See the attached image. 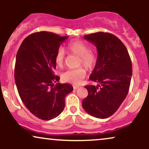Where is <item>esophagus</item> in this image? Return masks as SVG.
Here are the masks:
<instances>
[{
  "mask_svg": "<svg viewBox=\"0 0 149 149\" xmlns=\"http://www.w3.org/2000/svg\"><path fill=\"white\" fill-rule=\"evenodd\" d=\"M78 88H79V86H77V85H74V86H73V88H74V90H76V89H78Z\"/></svg>",
  "mask_w": 149,
  "mask_h": 149,
  "instance_id": "1",
  "label": "esophagus"
}]
</instances>
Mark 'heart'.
Returning a JSON list of instances; mask_svg holds the SVG:
<instances>
[{
    "instance_id": "heart-1",
    "label": "heart",
    "mask_w": 149,
    "mask_h": 149,
    "mask_svg": "<svg viewBox=\"0 0 149 149\" xmlns=\"http://www.w3.org/2000/svg\"><path fill=\"white\" fill-rule=\"evenodd\" d=\"M68 52L71 54L78 56L79 57L78 66H84L87 69L92 70L95 67L97 62V57L95 53L89 49L88 45L81 40H73L70 42L66 46ZM54 62L59 67H62L64 63V52L61 48L57 51L54 57ZM86 71L80 67L76 69L68 70L61 74L62 79L70 83L78 85L85 78Z\"/></svg>"
}]
</instances>
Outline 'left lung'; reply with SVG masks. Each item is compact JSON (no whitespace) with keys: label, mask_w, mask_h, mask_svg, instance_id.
<instances>
[{"label":"left lung","mask_w":149,"mask_h":149,"mask_svg":"<svg viewBox=\"0 0 149 149\" xmlns=\"http://www.w3.org/2000/svg\"><path fill=\"white\" fill-rule=\"evenodd\" d=\"M97 47L98 55L90 79L98 83L86 85L88 95L82 102L88 113L97 118H107L118 109L129 91L132 74L130 57L118 38L109 33L85 35Z\"/></svg>","instance_id":"obj_1"}]
</instances>
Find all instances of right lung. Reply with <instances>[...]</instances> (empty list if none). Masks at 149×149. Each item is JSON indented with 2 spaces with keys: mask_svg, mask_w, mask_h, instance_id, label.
<instances>
[{
  "mask_svg": "<svg viewBox=\"0 0 149 149\" xmlns=\"http://www.w3.org/2000/svg\"><path fill=\"white\" fill-rule=\"evenodd\" d=\"M67 38L47 31L33 33L17 53L15 80L19 95L29 111L44 120L63 111L65 97L73 90L70 84L58 83L60 78L54 75L55 54Z\"/></svg>",
  "mask_w": 149,
  "mask_h": 149,
  "instance_id": "add662e5",
  "label": "right lung"
}]
</instances>
